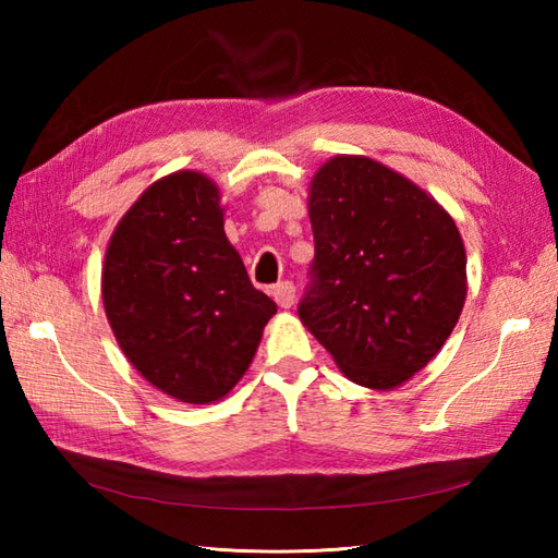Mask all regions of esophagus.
Listing matches in <instances>:
<instances>
[{
	"label": "esophagus",
	"instance_id": "34e87169",
	"mask_svg": "<svg viewBox=\"0 0 558 558\" xmlns=\"http://www.w3.org/2000/svg\"><path fill=\"white\" fill-rule=\"evenodd\" d=\"M272 300L278 302V306H282V310H290V306L294 304V294H298V288H294L292 280H282L278 282V286H272Z\"/></svg>",
	"mask_w": 558,
	"mask_h": 558
}]
</instances>
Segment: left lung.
<instances>
[{
  "label": "left lung",
  "instance_id": "left-lung-1",
  "mask_svg": "<svg viewBox=\"0 0 558 558\" xmlns=\"http://www.w3.org/2000/svg\"><path fill=\"white\" fill-rule=\"evenodd\" d=\"M314 260L302 324L350 381L388 390L436 357L465 304L453 218L386 165L336 156L310 192Z\"/></svg>",
  "mask_w": 558,
  "mask_h": 558
}]
</instances>
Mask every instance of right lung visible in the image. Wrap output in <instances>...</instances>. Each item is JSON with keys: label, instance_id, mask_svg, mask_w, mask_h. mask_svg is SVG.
Segmentation results:
<instances>
[{"label": "right lung", "instance_id": "right-lung-1", "mask_svg": "<svg viewBox=\"0 0 558 558\" xmlns=\"http://www.w3.org/2000/svg\"><path fill=\"white\" fill-rule=\"evenodd\" d=\"M102 304L126 360L162 393L228 396L278 312L222 230L218 186L198 172L150 184L105 254Z\"/></svg>", "mask_w": 558, "mask_h": 558}]
</instances>
